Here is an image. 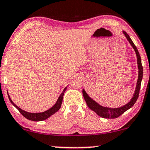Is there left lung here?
Here are the masks:
<instances>
[{"instance_id": "obj_1", "label": "left lung", "mask_w": 150, "mask_h": 150, "mask_svg": "<svg viewBox=\"0 0 150 150\" xmlns=\"http://www.w3.org/2000/svg\"><path fill=\"white\" fill-rule=\"evenodd\" d=\"M122 33L125 35V36L127 38V40L129 41L130 45L132 46L133 49L134 50L137 54V64H138V68H139V76H138V81L137 83V87H136V89L134 94L133 95L131 100L128 103H127L125 105L120 107V108H106V107H103L100 105H99L98 103H96L94 100H93L92 98L89 96V95L87 94L86 92L85 91V89H83V95L84 97L85 100L86 101V103L87 106L89 107V109H91L92 111H94V112L98 114L100 117L104 118H118V116H120L121 114H122L125 111L129 110V108H131L132 106L134 105L136 101L139 98V91L140 88H141V84L142 79H143V66H142L141 63V58L140 56V54L138 51L137 47L135 46V45L134 44V42H132V40L129 35L124 31H122Z\"/></svg>"}]
</instances>
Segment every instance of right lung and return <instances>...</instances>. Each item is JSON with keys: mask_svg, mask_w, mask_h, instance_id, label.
<instances>
[{"mask_svg": "<svg viewBox=\"0 0 150 150\" xmlns=\"http://www.w3.org/2000/svg\"><path fill=\"white\" fill-rule=\"evenodd\" d=\"M66 89H67V87H65V89H63V92L61 93V95H60V96L58 97L56 103L51 108H50L49 110L45 111V112H39V113H31V112H26V111H24L23 110H22V109L18 108L16 105L13 103V101L11 100L10 96H9V95L8 94V92H7V95H8L9 99V100H10L11 103L13 105L21 112V114H22L24 117L28 118V119L30 120H33V121H41V120H46L47 118L50 117L52 115H53V114H54L56 112H57L59 110V109L61 108V107L62 102H63V95H64V93L65 92Z\"/></svg>", "mask_w": 150, "mask_h": 150, "instance_id": "add662e5", "label": "right lung"}]
</instances>
